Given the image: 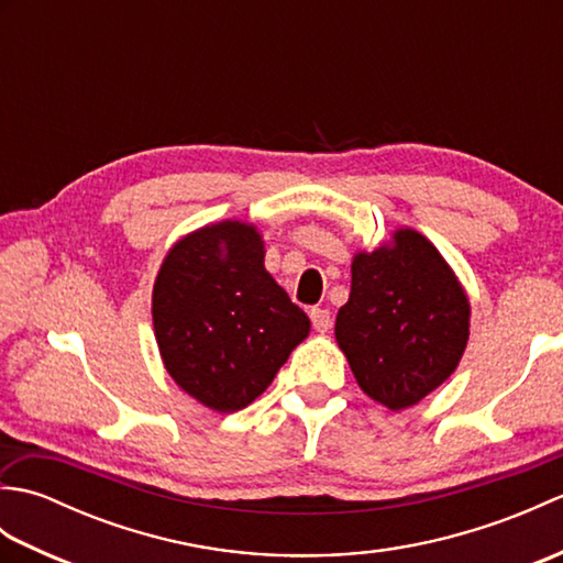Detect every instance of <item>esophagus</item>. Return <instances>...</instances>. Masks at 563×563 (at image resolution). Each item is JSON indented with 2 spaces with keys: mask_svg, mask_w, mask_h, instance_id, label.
I'll list each match as a JSON object with an SVG mask.
<instances>
[{
  "mask_svg": "<svg viewBox=\"0 0 563 563\" xmlns=\"http://www.w3.org/2000/svg\"><path fill=\"white\" fill-rule=\"evenodd\" d=\"M309 319H312L314 329L321 331V333L331 329V312H329V309H324V307H314L312 312H309Z\"/></svg>",
  "mask_w": 563,
  "mask_h": 563,
  "instance_id": "34e87169",
  "label": "esophagus"
}]
</instances>
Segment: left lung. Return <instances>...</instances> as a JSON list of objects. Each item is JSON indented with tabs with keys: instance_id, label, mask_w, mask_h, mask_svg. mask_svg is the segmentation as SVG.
Segmentation results:
<instances>
[{
	"instance_id": "1",
	"label": "left lung",
	"mask_w": 563,
	"mask_h": 563,
	"mask_svg": "<svg viewBox=\"0 0 563 563\" xmlns=\"http://www.w3.org/2000/svg\"><path fill=\"white\" fill-rule=\"evenodd\" d=\"M470 297L428 239L399 227L389 242L355 251L336 343L357 387L404 411L457 369L470 341Z\"/></svg>"
}]
</instances>
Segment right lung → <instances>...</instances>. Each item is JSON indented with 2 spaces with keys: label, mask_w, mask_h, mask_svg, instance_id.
Segmentation results:
<instances>
[{
  "label": "right lung",
  "mask_w": 563,
  "mask_h": 563,
  "mask_svg": "<svg viewBox=\"0 0 563 563\" xmlns=\"http://www.w3.org/2000/svg\"><path fill=\"white\" fill-rule=\"evenodd\" d=\"M256 224L222 220L169 249L152 288L166 373L208 409H244L309 336V317L263 266Z\"/></svg>",
  "instance_id": "right-lung-1"
}]
</instances>
